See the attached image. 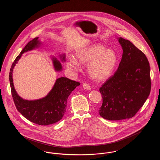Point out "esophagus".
Here are the masks:
<instances>
[{
    "instance_id": "34e87169",
    "label": "esophagus",
    "mask_w": 160,
    "mask_h": 160,
    "mask_svg": "<svg viewBox=\"0 0 160 160\" xmlns=\"http://www.w3.org/2000/svg\"><path fill=\"white\" fill-rule=\"evenodd\" d=\"M83 87L84 89H86V90H91V88L90 85L88 83H84L83 84Z\"/></svg>"
}]
</instances>
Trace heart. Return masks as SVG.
<instances>
[{
	"label": "heart",
	"mask_w": 160,
	"mask_h": 160,
	"mask_svg": "<svg viewBox=\"0 0 160 160\" xmlns=\"http://www.w3.org/2000/svg\"><path fill=\"white\" fill-rule=\"evenodd\" d=\"M76 57L79 62L88 64V71L92 78L97 81H104L111 76L118 62V56L113 50L106 49L102 44H94L80 50ZM70 69L76 71L80 65L74 58L68 63Z\"/></svg>",
	"instance_id": "heart-1"
}]
</instances>
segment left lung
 <instances>
[{
  "label": "left lung",
  "mask_w": 160,
  "mask_h": 160,
  "mask_svg": "<svg viewBox=\"0 0 160 160\" xmlns=\"http://www.w3.org/2000/svg\"><path fill=\"white\" fill-rule=\"evenodd\" d=\"M118 39L123 49L122 59L114 75L99 88L102 97L99 115L110 121L133 117L151 88L150 66L145 54L129 40Z\"/></svg>",
  "instance_id": "1"
}]
</instances>
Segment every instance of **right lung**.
<instances>
[{
	"label": "right lung",
	"instance_id": "1",
	"mask_svg": "<svg viewBox=\"0 0 160 160\" xmlns=\"http://www.w3.org/2000/svg\"><path fill=\"white\" fill-rule=\"evenodd\" d=\"M41 43L38 37L28 43L12 64L9 77L12 97L17 110L31 122L39 125H48L59 121L63 118L66 112L69 95L80 83L62 77L56 80L52 89L41 99L26 100L17 94L13 83V69L22 54L39 47ZM60 58L62 61H65V54L61 55ZM52 61L55 71H62L61 62L54 57L52 58Z\"/></svg>",
	"mask_w": 160,
	"mask_h": 160
}]
</instances>
